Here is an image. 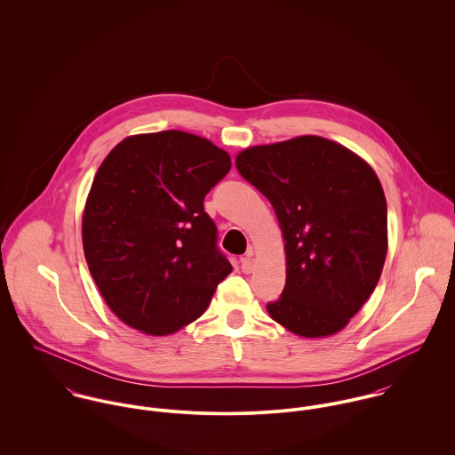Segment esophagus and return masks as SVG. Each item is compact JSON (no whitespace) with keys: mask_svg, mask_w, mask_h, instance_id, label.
<instances>
[{"mask_svg":"<svg viewBox=\"0 0 455 455\" xmlns=\"http://www.w3.org/2000/svg\"><path fill=\"white\" fill-rule=\"evenodd\" d=\"M242 271L243 273H252L254 271V252L252 251H249L243 258H242Z\"/></svg>","mask_w":455,"mask_h":455,"instance_id":"obj_1","label":"esophagus"}]
</instances>
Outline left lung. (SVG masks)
I'll list each match as a JSON object with an SVG mask.
<instances>
[{"label":"left lung","mask_w":455,"mask_h":455,"mask_svg":"<svg viewBox=\"0 0 455 455\" xmlns=\"http://www.w3.org/2000/svg\"><path fill=\"white\" fill-rule=\"evenodd\" d=\"M240 175L276 213L285 287L269 317L303 338L339 332L375 291L387 256V203L350 148L305 134L236 156Z\"/></svg>","instance_id":"8db88e82"}]
</instances>
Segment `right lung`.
I'll return each instance as SVG.
<instances>
[{"mask_svg":"<svg viewBox=\"0 0 455 455\" xmlns=\"http://www.w3.org/2000/svg\"><path fill=\"white\" fill-rule=\"evenodd\" d=\"M229 170L226 150L186 131L132 134L105 157L85 199L82 245L124 324L150 336L177 332L233 271L203 208Z\"/></svg>","mask_w":455,"mask_h":455,"instance_id":"right-lung-1","label":"right lung"}]
</instances>
